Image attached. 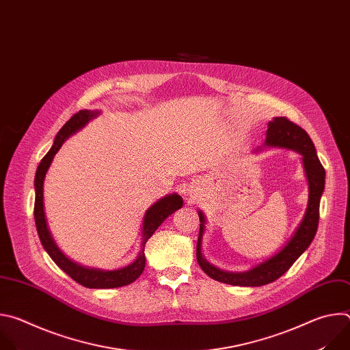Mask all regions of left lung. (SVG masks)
I'll return each instance as SVG.
<instances>
[{
	"mask_svg": "<svg viewBox=\"0 0 350 350\" xmlns=\"http://www.w3.org/2000/svg\"><path fill=\"white\" fill-rule=\"evenodd\" d=\"M266 135V145L293 149V151L304 157V166L309 181L308 209L301 226L297 227L293 237L282 247V251H280L277 255L267 259L262 265L245 273L223 271L213 267L204 259L201 254V245L205 228V219L204 215L199 212L198 215L199 220H201V226H199V237L196 243V260L211 278L224 284L239 286H260L275 281L285 271H288L289 267L296 262V259L306 251L317 232L320 217V199L325 185V170L317 158L312 138L301 126L291 122L285 116L274 118V120L269 123Z\"/></svg>",
	"mask_w": 350,
	"mask_h": 350,
	"instance_id": "obj_1",
	"label": "left lung"
}]
</instances>
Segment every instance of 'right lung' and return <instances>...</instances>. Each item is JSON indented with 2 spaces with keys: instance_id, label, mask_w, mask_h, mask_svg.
Returning <instances> with one entry per match:
<instances>
[{
  "instance_id": "1",
  "label": "right lung",
  "mask_w": 350,
  "mask_h": 350,
  "mask_svg": "<svg viewBox=\"0 0 350 350\" xmlns=\"http://www.w3.org/2000/svg\"><path fill=\"white\" fill-rule=\"evenodd\" d=\"M98 112H91V111H79L75 113L59 130V133L55 137L54 145L51 149L46 152V155L41 159L37 172H36V178H34V188H36V201H34V221L37 227V232L40 237V241L46 251V254L51 256V259L57 263L58 267H61L70 278H73L76 282L85 288H99V289H105V288H119L131 284L135 281L141 273L144 271L145 267V243L146 241L151 238V235L157 231V228L176 211H178L183 206V199L177 193L167 195L157 204H154L151 208H149L145 213L144 223H142V241H141V251L138 258L129 266L113 270V271H103V270H95V269H85L83 266H79L69 260L57 246L54 242L51 234H49V230L46 227V220L44 215V204H42V185H44V177L45 173L51 165L54 155L59 151V148L62 146L64 141L80 130L85 123L96 116Z\"/></svg>"
}]
</instances>
